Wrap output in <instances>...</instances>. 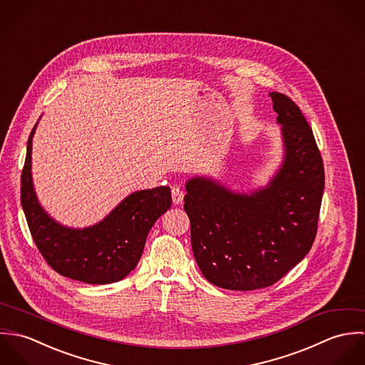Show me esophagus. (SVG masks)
Segmentation results:
<instances>
[{"mask_svg":"<svg viewBox=\"0 0 365 365\" xmlns=\"http://www.w3.org/2000/svg\"><path fill=\"white\" fill-rule=\"evenodd\" d=\"M171 197H173V202L175 205H180L182 204V200H184V192L180 187H173L171 188Z\"/></svg>","mask_w":365,"mask_h":365,"instance_id":"1","label":"esophagus"}]
</instances>
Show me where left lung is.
I'll use <instances>...</instances> for the list:
<instances>
[{
  "label": "left lung",
  "instance_id": "1",
  "mask_svg": "<svg viewBox=\"0 0 365 365\" xmlns=\"http://www.w3.org/2000/svg\"><path fill=\"white\" fill-rule=\"evenodd\" d=\"M269 97L281 125L284 160L268 185L249 195L205 177L185 185L194 257L209 282L225 289L275 284L309 253L316 237L323 160L299 106L275 91Z\"/></svg>",
  "mask_w": 365,
  "mask_h": 365
}]
</instances>
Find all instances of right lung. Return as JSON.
Masks as SVG:
<instances>
[{"instance_id":"1","label":"right lung","mask_w":365,"mask_h":365,"mask_svg":"<svg viewBox=\"0 0 365 365\" xmlns=\"http://www.w3.org/2000/svg\"><path fill=\"white\" fill-rule=\"evenodd\" d=\"M36 125L28 139L21 175V204L36 247L63 277L94 285L123 279L140 260L149 230L171 207L170 188L136 191L94 226H63L41 207L34 190L31 155Z\"/></svg>"}]
</instances>
